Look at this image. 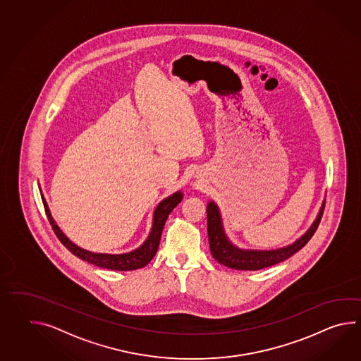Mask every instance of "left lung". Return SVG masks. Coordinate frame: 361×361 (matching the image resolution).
I'll use <instances>...</instances> for the list:
<instances>
[{
    "instance_id": "1",
    "label": "left lung",
    "mask_w": 361,
    "mask_h": 361,
    "mask_svg": "<svg viewBox=\"0 0 361 361\" xmlns=\"http://www.w3.org/2000/svg\"><path fill=\"white\" fill-rule=\"evenodd\" d=\"M324 207L325 202L322 203L320 212L311 225V228L293 245L277 250H242L234 246L232 242L228 240L223 228V220L219 207L214 202H209L207 204V233L211 254L220 264L240 271H257L271 265L279 264L281 262L293 257L299 250L303 249L307 242L312 238L313 234L320 224Z\"/></svg>"
}]
</instances>
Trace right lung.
I'll use <instances>...</instances> for the list:
<instances>
[{
  "mask_svg": "<svg viewBox=\"0 0 361 361\" xmlns=\"http://www.w3.org/2000/svg\"><path fill=\"white\" fill-rule=\"evenodd\" d=\"M42 203L45 207V212L48 216L49 223L51 225L53 231L56 233L58 240L63 243L64 247L71 251L75 257H80L81 260H85L90 264L106 268V269H112V271H135L138 268H142L152 260L154 255L157 254L159 242H161V232L164 224L169 219L171 211L176 207L177 204L183 200V192H176L169 198L161 200V203L157 206L154 211V217H152V226L150 234L147 240L138 247L127 254H97V252H90L88 250L81 249L76 246L71 240H68L63 232L59 229V226L56 224L54 219L51 217L50 209L48 207L47 200H44V195L41 194Z\"/></svg>",
  "mask_w": 361,
  "mask_h": 361,
  "instance_id": "right-lung-1",
  "label": "right lung"
}]
</instances>
